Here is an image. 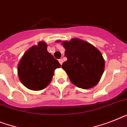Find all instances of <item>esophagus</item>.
Wrapping results in <instances>:
<instances>
[{"label":"esophagus","instance_id":"obj_1","mask_svg":"<svg viewBox=\"0 0 127 127\" xmlns=\"http://www.w3.org/2000/svg\"><path fill=\"white\" fill-rule=\"evenodd\" d=\"M58 61H59V63L60 64H61V65L62 64H63V60L62 59H60Z\"/></svg>","mask_w":127,"mask_h":127}]
</instances>
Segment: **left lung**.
<instances>
[{
  "instance_id": "obj_1",
  "label": "left lung",
  "mask_w": 127,
  "mask_h": 127,
  "mask_svg": "<svg viewBox=\"0 0 127 127\" xmlns=\"http://www.w3.org/2000/svg\"><path fill=\"white\" fill-rule=\"evenodd\" d=\"M57 42H60L58 41ZM67 60L62 65L72 83L82 89L92 88L100 81L104 70L101 52L92 44L78 38L62 41Z\"/></svg>"
}]
</instances>
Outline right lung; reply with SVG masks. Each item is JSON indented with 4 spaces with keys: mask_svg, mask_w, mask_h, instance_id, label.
Returning a JSON list of instances; mask_svg holds the SVG:
<instances>
[{
    "mask_svg": "<svg viewBox=\"0 0 127 127\" xmlns=\"http://www.w3.org/2000/svg\"><path fill=\"white\" fill-rule=\"evenodd\" d=\"M47 49V43L39 41L25 52L19 63V80L29 90L39 91L45 88L51 82L55 69L61 67Z\"/></svg>",
    "mask_w": 127,
    "mask_h": 127,
    "instance_id": "right-lung-1",
    "label": "right lung"
}]
</instances>
